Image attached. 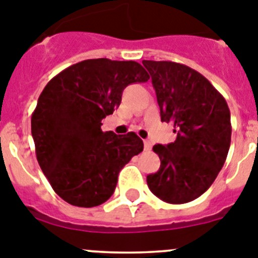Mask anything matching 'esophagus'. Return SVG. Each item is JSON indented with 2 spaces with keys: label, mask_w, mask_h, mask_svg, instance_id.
Returning <instances> with one entry per match:
<instances>
[{
  "label": "esophagus",
  "mask_w": 258,
  "mask_h": 258,
  "mask_svg": "<svg viewBox=\"0 0 258 258\" xmlns=\"http://www.w3.org/2000/svg\"><path fill=\"white\" fill-rule=\"evenodd\" d=\"M144 149L145 151H151L152 149V143L149 140H145L144 142Z\"/></svg>",
  "instance_id": "obj_1"
}]
</instances>
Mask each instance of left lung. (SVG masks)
<instances>
[{
	"label": "left lung",
	"instance_id": "left-lung-1",
	"mask_svg": "<svg viewBox=\"0 0 258 258\" xmlns=\"http://www.w3.org/2000/svg\"><path fill=\"white\" fill-rule=\"evenodd\" d=\"M152 76L161 120L174 123L176 139L157 144L158 171L147 176L152 194L184 204L207 191L222 169L231 143L230 109L205 76L171 61H143Z\"/></svg>",
	"mask_w": 258,
	"mask_h": 258
}]
</instances>
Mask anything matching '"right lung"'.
Returning <instances> with one entry per match:
<instances>
[{"mask_svg": "<svg viewBox=\"0 0 258 258\" xmlns=\"http://www.w3.org/2000/svg\"><path fill=\"white\" fill-rule=\"evenodd\" d=\"M148 79L138 62L97 58L64 69L41 92L31 118L36 157L66 203L101 205L114 194L123 166L143 152L135 132H104L101 120L119 106L123 89Z\"/></svg>", "mask_w": 258, "mask_h": 258, "instance_id": "add662e5", "label": "right lung"}]
</instances>
